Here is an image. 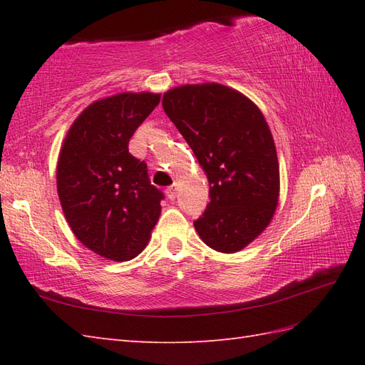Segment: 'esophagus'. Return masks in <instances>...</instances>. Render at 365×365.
I'll return each instance as SVG.
<instances>
[{
  "label": "esophagus",
  "instance_id": "obj_1",
  "mask_svg": "<svg viewBox=\"0 0 365 365\" xmlns=\"http://www.w3.org/2000/svg\"><path fill=\"white\" fill-rule=\"evenodd\" d=\"M166 195L170 200H174L177 196V185H170V187L166 188Z\"/></svg>",
  "mask_w": 365,
  "mask_h": 365
}]
</instances>
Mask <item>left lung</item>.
<instances>
[{"label": "left lung", "instance_id": "8db88e82", "mask_svg": "<svg viewBox=\"0 0 365 365\" xmlns=\"http://www.w3.org/2000/svg\"><path fill=\"white\" fill-rule=\"evenodd\" d=\"M163 110L210 183V204L195 221L200 240L218 252L242 251L267 229L279 199L276 145L262 111L218 83L169 89Z\"/></svg>", "mask_w": 365, "mask_h": 365}]
</instances>
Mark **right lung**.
I'll list each match as a JSON object with an SVG mask.
<instances>
[{
  "instance_id": "right-lung-1",
  "label": "right lung",
  "mask_w": 365,
  "mask_h": 365,
  "mask_svg": "<svg viewBox=\"0 0 365 365\" xmlns=\"http://www.w3.org/2000/svg\"><path fill=\"white\" fill-rule=\"evenodd\" d=\"M160 94L122 92L91 103L61 147L56 185L66 220L91 251L114 262L136 257L150 238L165 195L147 165L128 152L130 138Z\"/></svg>"
}]
</instances>
